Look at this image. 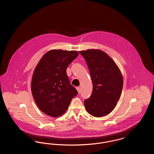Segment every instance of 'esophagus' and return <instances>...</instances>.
Returning a JSON list of instances; mask_svg holds the SVG:
<instances>
[{
  "mask_svg": "<svg viewBox=\"0 0 154 154\" xmlns=\"http://www.w3.org/2000/svg\"><path fill=\"white\" fill-rule=\"evenodd\" d=\"M76 89L77 90V91H78V93H79V94H80V88L79 87H76Z\"/></svg>",
  "mask_w": 154,
  "mask_h": 154,
  "instance_id": "esophagus-1",
  "label": "esophagus"
}]
</instances>
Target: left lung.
<instances>
[{"label": "left lung", "mask_w": 154, "mask_h": 154, "mask_svg": "<svg viewBox=\"0 0 154 154\" xmlns=\"http://www.w3.org/2000/svg\"><path fill=\"white\" fill-rule=\"evenodd\" d=\"M88 65L93 84L90 97L84 101L88 113L96 117L109 114L119 100L123 87V77L115 62L100 50L79 52Z\"/></svg>", "instance_id": "left-lung-1"}]
</instances>
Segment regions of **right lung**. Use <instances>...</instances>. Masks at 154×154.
<instances>
[{"mask_svg": "<svg viewBox=\"0 0 154 154\" xmlns=\"http://www.w3.org/2000/svg\"><path fill=\"white\" fill-rule=\"evenodd\" d=\"M79 55L76 51L52 50L40 60L33 74L31 91L37 107L52 117L63 114L78 94L66 69Z\"/></svg>", "mask_w": 154, "mask_h": 154, "instance_id": "1", "label": "right lung"}]
</instances>
